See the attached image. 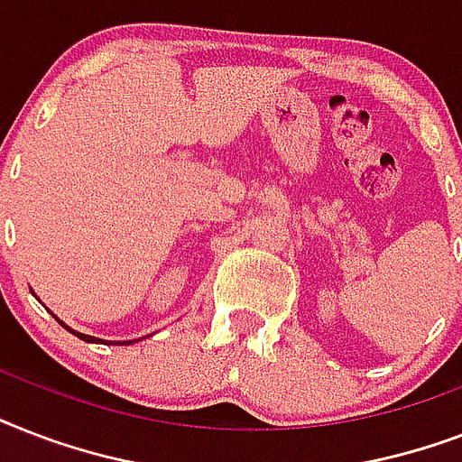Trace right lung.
Wrapping results in <instances>:
<instances>
[{
	"label": "right lung",
	"instance_id": "right-lung-1",
	"mask_svg": "<svg viewBox=\"0 0 462 462\" xmlns=\"http://www.w3.org/2000/svg\"><path fill=\"white\" fill-rule=\"evenodd\" d=\"M57 321H60V319H57ZM60 323H61V326H64V328H67V330H71V333H74V336H79V337H81V340H86V343H105L103 337H96V336H86V333H79V330L69 328V326H67V323H64V321H60ZM129 343H134V340H129ZM125 345H126V343H125Z\"/></svg>",
	"mask_w": 462,
	"mask_h": 462
}]
</instances>
